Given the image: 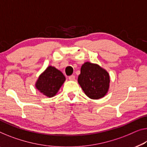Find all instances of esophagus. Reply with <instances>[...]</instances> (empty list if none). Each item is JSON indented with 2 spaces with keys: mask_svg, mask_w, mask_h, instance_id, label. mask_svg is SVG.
<instances>
[{
  "mask_svg": "<svg viewBox=\"0 0 147 147\" xmlns=\"http://www.w3.org/2000/svg\"><path fill=\"white\" fill-rule=\"evenodd\" d=\"M69 79L70 80H74V79H75V76L74 75H71L69 76Z\"/></svg>",
  "mask_w": 147,
  "mask_h": 147,
  "instance_id": "esophagus-1",
  "label": "esophagus"
}]
</instances>
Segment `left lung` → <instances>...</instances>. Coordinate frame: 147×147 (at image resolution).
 Listing matches in <instances>:
<instances>
[{
	"mask_svg": "<svg viewBox=\"0 0 147 147\" xmlns=\"http://www.w3.org/2000/svg\"><path fill=\"white\" fill-rule=\"evenodd\" d=\"M109 76L99 65L89 62L82 65L78 82L86 95L91 99H99L109 88Z\"/></svg>",
	"mask_w": 147,
	"mask_h": 147,
	"instance_id": "left-lung-1",
	"label": "left lung"
}]
</instances>
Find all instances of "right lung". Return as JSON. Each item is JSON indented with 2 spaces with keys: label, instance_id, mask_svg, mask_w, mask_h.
Here are the masks:
<instances>
[{
  "label": "right lung",
  "instance_id": "right-lung-1",
  "mask_svg": "<svg viewBox=\"0 0 147 147\" xmlns=\"http://www.w3.org/2000/svg\"><path fill=\"white\" fill-rule=\"evenodd\" d=\"M65 80V77L60 71L53 67H49L41 74L36 82L37 89L48 97L56 94Z\"/></svg>",
  "mask_w": 147,
  "mask_h": 147
}]
</instances>
